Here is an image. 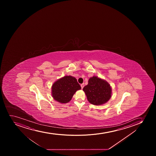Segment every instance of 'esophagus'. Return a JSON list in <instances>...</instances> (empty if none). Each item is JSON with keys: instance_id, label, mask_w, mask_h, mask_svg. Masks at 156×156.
I'll use <instances>...</instances> for the list:
<instances>
[{"instance_id": "34e87169", "label": "esophagus", "mask_w": 156, "mask_h": 156, "mask_svg": "<svg viewBox=\"0 0 156 156\" xmlns=\"http://www.w3.org/2000/svg\"><path fill=\"white\" fill-rule=\"evenodd\" d=\"M84 86V84L82 83L81 84V88H82V89L83 88Z\"/></svg>"}]
</instances>
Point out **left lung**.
<instances>
[{"label":"left lung","instance_id":"obj_1","mask_svg":"<svg viewBox=\"0 0 156 156\" xmlns=\"http://www.w3.org/2000/svg\"><path fill=\"white\" fill-rule=\"evenodd\" d=\"M83 90L89 102L93 105H102L106 103L111 97L109 84L96 76L89 79L88 84L84 87Z\"/></svg>","mask_w":156,"mask_h":156}]
</instances>
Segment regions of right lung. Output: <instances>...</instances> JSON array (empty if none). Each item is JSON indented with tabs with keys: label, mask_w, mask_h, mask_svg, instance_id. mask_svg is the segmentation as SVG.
Masks as SVG:
<instances>
[{
	"label": "right lung",
	"mask_w": 156,
	"mask_h": 156,
	"mask_svg": "<svg viewBox=\"0 0 156 156\" xmlns=\"http://www.w3.org/2000/svg\"><path fill=\"white\" fill-rule=\"evenodd\" d=\"M81 87L75 77L66 76L56 81L52 87V95L56 101L61 103L69 102L76 91Z\"/></svg>",
	"instance_id": "obj_1"
}]
</instances>
